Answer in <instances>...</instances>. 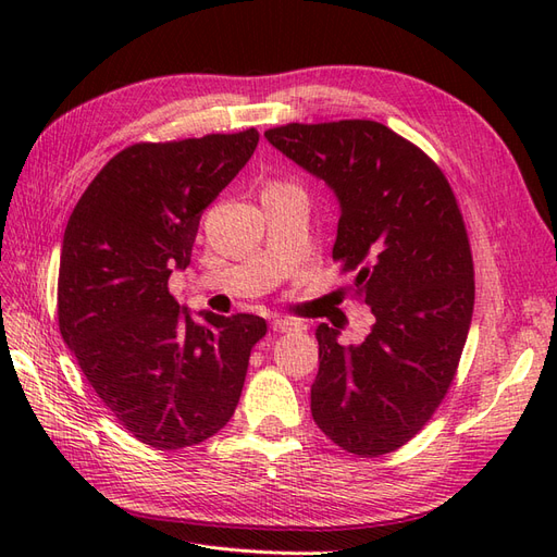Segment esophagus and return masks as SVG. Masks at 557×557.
Returning a JSON list of instances; mask_svg holds the SVG:
<instances>
[{"instance_id":"obj_1","label":"esophagus","mask_w":557,"mask_h":557,"mask_svg":"<svg viewBox=\"0 0 557 557\" xmlns=\"http://www.w3.org/2000/svg\"><path fill=\"white\" fill-rule=\"evenodd\" d=\"M272 330L274 332H299L301 325H299V320H295V318H274Z\"/></svg>"}]
</instances>
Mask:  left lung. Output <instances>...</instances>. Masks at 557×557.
<instances>
[{
  "label": "left lung",
  "instance_id": "left-lung-1",
  "mask_svg": "<svg viewBox=\"0 0 557 557\" xmlns=\"http://www.w3.org/2000/svg\"><path fill=\"white\" fill-rule=\"evenodd\" d=\"M264 137L339 199L332 260L356 274L374 327L346 348L318 325L311 413L339 448L379 458L423 430L458 372L474 311L458 199L440 164L376 121L288 123Z\"/></svg>",
  "mask_w": 557,
  "mask_h": 557
}]
</instances>
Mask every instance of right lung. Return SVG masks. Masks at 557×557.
I'll list each match as a JSON object with an SVG mask.
<instances>
[{
  "label": "right lung",
  "mask_w": 557,
  "mask_h": 557,
  "mask_svg": "<svg viewBox=\"0 0 557 557\" xmlns=\"http://www.w3.org/2000/svg\"><path fill=\"white\" fill-rule=\"evenodd\" d=\"M256 127L132 144L81 195L64 230L58 323L81 372L132 436L158 450L209 440L237 409L252 313L195 320L170 293L190 264L199 218L242 172Z\"/></svg>",
  "instance_id": "right-lung-1"
}]
</instances>
